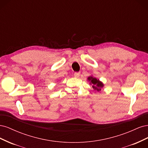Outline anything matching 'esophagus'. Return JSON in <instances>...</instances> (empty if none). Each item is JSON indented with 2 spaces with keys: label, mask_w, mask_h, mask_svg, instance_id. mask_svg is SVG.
Masks as SVG:
<instances>
[{
  "label": "esophagus",
  "mask_w": 148,
  "mask_h": 148,
  "mask_svg": "<svg viewBox=\"0 0 148 148\" xmlns=\"http://www.w3.org/2000/svg\"><path fill=\"white\" fill-rule=\"evenodd\" d=\"M79 75H80V72H75L74 73V76L76 78H78L79 77Z\"/></svg>",
  "instance_id": "obj_1"
}]
</instances>
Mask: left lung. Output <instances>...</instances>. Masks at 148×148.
I'll return each instance as SVG.
<instances>
[{
  "instance_id": "8db88e82",
  "label": "left lung",
  "mask_w": 148,
  "mask_h": 148,
  "mask_svg": "<svg viewBox=\"0 0 148 148\" xmlns=\"http://www.w3.org/2000/svg\"><path fill=\"white\" fill-rule=\"evenodd\" d=\"M88 81L90 82L91 84H92V87L93 88L94 90L96 91H100L102 88L104 86V84L99 81V79H97L92 77H89L88 78Z\"/></svg>"
}]
</instances>
